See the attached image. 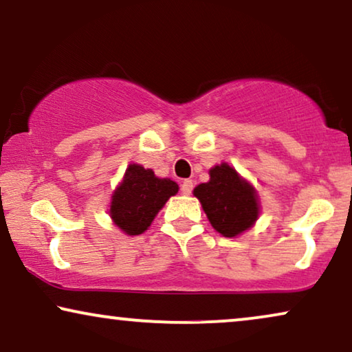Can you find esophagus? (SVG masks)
<instances>
[{"instance_id":"esophagus-1","label":"esophagus","mask_w":352,"mask_h":352,"mask_svg":"<svg viewBox=\"0 0 352 352\" xmlns=\"http://www.w3.org/2000/svg\"><path fill=\"white\" fill-rule=\"evenodd\" d=\"M192 189H194V182H192L190 179H184V181H182V184H181V192H182V194H184V195H190Z\"/></svg>"}]
</instances>
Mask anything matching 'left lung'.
Returning <instances> with one entry per match:
<instances>
[{
    "mask_svg": "<svg viewBox=\"0 0 352 352\" xmlns=\"http://www.w3.org/2000/svg\"><path fill=\"white\" fill-rule=\"evenodd\" d=\"M194 195L213 229L224 237L243 234L259 216L256 189L226 162L211 168L210 181L197 186Z\"/></svg>",
    "mask_w": 352,
    "mask_h": 352,
    "instance_id": "obj_1",
    "label": "left lung"
}]
</instances>
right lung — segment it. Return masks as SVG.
Segmentation results:
<instances>
[{"label": "right lung", "instance_id": "1", "mask_svg": "<svg viewBox=\"0 0 352 352\" xmlns=\"http://www.w3.org/2000/svg\"><path fill=\"white\" fill-rule=\"evenodd\" d=\"M179 186L168 177H158L148 168L129 163L124 176L112 194L109 214L113 224L128 235L146 232L168 199Z\"/></svg>", "mask_w": 352, "mask_h": 352}]
</instances>
